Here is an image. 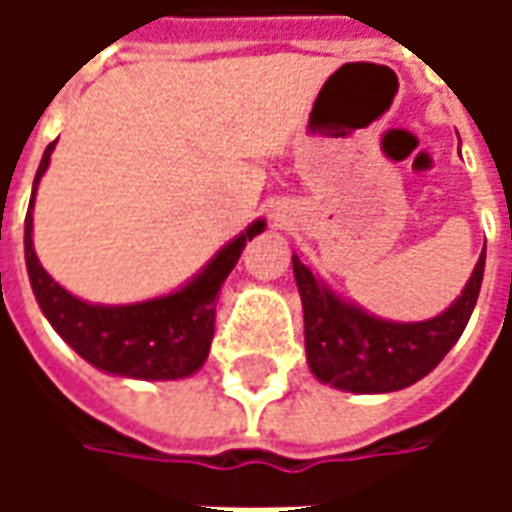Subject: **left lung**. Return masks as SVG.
<instances>
[{
	"label": "left lung",
	"instance_id": "1",
	"mask_svg": "<svg viewBox=\"0 0 512 512\" xmlns=\"http://www.w3.org/2000/svg\"><path fill=\"white\" fill-rule=\"evenodd\" d=\"M485 249L450 310L422 323H389L326 290L293 255L304 307V345L315 378L345 392H395L417 384L447 356L472 318L483 282Z\"/></svg>",
	"mask_w": 512,
	"mask_h": 512
}]
</instances>
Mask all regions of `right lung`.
Here are the masks:
<instances>
[{
    "label": "right lung",
    "mask_w": 512,
    "mask_h": 512,
    "mask_svg": "<svg viewBox=\"0 0 512 512\" xmlns=\"http://www.w3.org/2000/svg\"><path fill=\"white\" fill-rule=\"evenodd\" d=\"M51 150L54 142L40 158L32 202L40 175L49 167ZM32 202L24 222V255L32 293L43 315L76 354L106 373L150 381L191 376L202 367L211 351L219 288L238 263L246 241L263 233V219L246 227V233L238 235L233 244L224 246L211 260V266L178 293L128 307H95L60 288L38 263L32 249Z\"/></svg>",
    "instance_id": "obj_1"
}]
</instances>
